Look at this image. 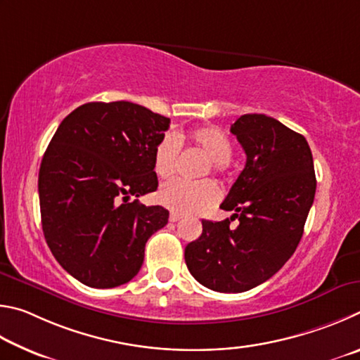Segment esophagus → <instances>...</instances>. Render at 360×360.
I'll return each instance as SVG.
<instances>
[{"label": "esophagus", "mask_w": 360, "mask_h": 360, "mask_svg": "<svg viewBox=\"0 0 360 360\" xmlns=\"http://www.w3.org/2000/svg\"><path fill=\"white\" fill-rule=\"evenodd\" d=\"M180 218H181V217L179 215V213H170V217H169V221H170V223H176V221H179Z\"/></svg>", "instance_id": "1"}]
</instances>
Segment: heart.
<instances>
[{"label": "heart", "mask_w": 360, "mask_h": 360, "mask_svg": "<svg viewBox=\"0 0 360 360\" xmlns=\"http://www.w3.org/2000/svg\"><path fill=\"white\" fill-rule=\"evenodd\" d=\"M180 141H185V137L175 132H166L155 147L153 170L160 179H167L175 172L180 153ZM186 141L202 151L205 156H209V162L200 170V175H207L210 169L219 174L228 166V161L232 156V142L223 129L217 126L194 129L188 134ZM218 198V186L209 179L196 181L172 179L166 181L158 191V200L164 207L172 212L186 213V215L210 209Z\"/></svg>", "instance_id": "heart-1"}]
</instances>
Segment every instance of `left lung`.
<instances>
[{"label":"left lung","instance_id":"obj_1","mask_svg":"<svg viewBox=\"0 0 360 360\" xmlns=\"http://www.w3.org/2000/svg\"><path fill=\"white\" fill-rule=\"evenodd\" d=\"M247 164L219 205L231 219H202V234L185 248L188 270L218 292H245L267 281L294 255L304 234L316 176L307 139L264 113L231 126ZM237 217V229H229Z\"/></svg>","mask_w":360,"mask_h":360}]
</instances>
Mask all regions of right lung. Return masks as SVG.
Returning a JSON list of instances; mask_svg holds the SVG:
<instances>
[{
  "label": "right lung",
  "instance_id": "1",
  "mask_svg": "<svg viewBox=\"0 0 360 360\" xmlns=\"http://www.w3.org/2000/svg\"><path fill=\"white\" fill-rule=\"evenodd\" d=\"M170 120L128 101L86 103L60 123L39 169L42 231L60 266L90 288L134 278L169 212L153 193V153Z\"/></svg>",
  "mask_w": 360,
  "mask_h": 360
}]
</instances>
